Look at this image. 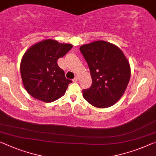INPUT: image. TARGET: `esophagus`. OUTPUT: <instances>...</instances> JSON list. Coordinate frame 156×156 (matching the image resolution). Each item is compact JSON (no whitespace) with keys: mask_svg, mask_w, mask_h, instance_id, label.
Wrapping results in <instances>:
<instances>
[{"mask_svg":"<svg viewBox=\"0 0 156 156\" xmlns=\"http://www.w3.org/2000/svg\"><path fill=\"white\" fill-rule=\"evenodd\" d=\"M78 81V76H75V77L73 79V81L74 82H76V81Z\"/></svg>","mask_w":156,"mask_h":156,"instance_id":"esophagus-1","label":"esophagus"}]
</instances>
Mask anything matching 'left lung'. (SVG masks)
<instances>
[{"label":"left lung","mask_w":156,"mask_h":156,"mask_svg":"<svg viewBox=\"0 0 156 156\" xmlns=\"http://www.w3.org/2000/svg\"><path fill=\"white\" fill-rule=\"evenodd\" d=\"M80 50L92 78L90 87L82 90L83 98L98 108L112 106L123 95L130 81L128 60L119 47L102 40L82 45Z\"/></svg>","instance_id":"1"}]
</instances>
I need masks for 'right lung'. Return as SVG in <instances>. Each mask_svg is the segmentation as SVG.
Listing matches in <instances>:
<instances>
[{"label": "right lung", "instance_id": "obj_1", "mask_svg": "<svg viewBox=\"0 0 156 156\" xmlns=\"http://www.w3.org/2000/svg\"><path fill=\"white\" fill-rule=\"evenodd\" d=\"M73 47L56 40H45L33 45L23 55L20 70L26 91L41 101L51 102L65 94L69 83L57 61Z\"/></svg>", "mask_w": 156, "mask_h": 156}]
</instances>
